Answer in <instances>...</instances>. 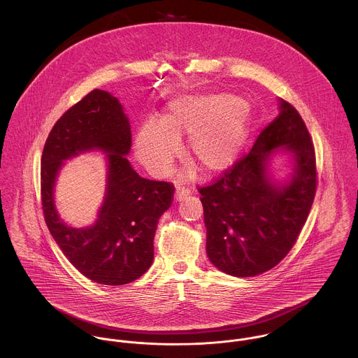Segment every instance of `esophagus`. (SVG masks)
<instances>
[{
	"label": "esophagus",
	"instance_id": "34e87169",
	"mask_svg": "<svg viewBox=\"0 0 358 358\" xmlns=\"http://www.w3.org/2000/svg\"><path fill=\"white\" fill-rule=\"evenodd\" d=\"M189 194H190V190H189V189L178 187L176 192H175V200H176V201H182V200H185Z\"/></svg>",
	"mask_w": 358,
	"mask_h": 358
}]
</instances>
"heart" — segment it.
Wrapping results in <instances>:
<instances>
[{
  "label": "heart",
  "mask_w": 358,
  "mask_h": 358,
  "mask_svg": "<svg viewBox=\"0 0 358 358\" xmlns=\"http://www.w3.org/2000/svg\"><path fill=\"white\" fill-rule=\"evenodd\" d=\"M250 134L247 104L227 94L183 95L172 99L157 122L136 134L138 159L154 176L169 172L176 143L186 136L185 154L204 173L227 169L241 153Z\"/></svg>",
  "instance_id": "b5f03b06"
}]
</instances>
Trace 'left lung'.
<instances>
[{"label":"left lung","instance_id":"left-lung-1","mask_svg":"<svg viewBox=\"0 0 358 358\" xmlns=\"http://www.w3.org/2000/svg\"><path fill=\"white\" fill-rule=\"evenodd\" d=\"M280 114L260 132L248 155L213 185L201 187L206 255L220 271L254 277L291 251L314 200L315 154L306 125L294 106L278 99ZM278 153L292 172L280 181L271 172Z\"/></svg>","mask_w":358,"mask_h":358}]
</instances>
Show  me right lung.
<instances>
[{"mask_svg":"<svg viewBox=\"0 0 358 358\" xmlns=\"http://www.w3.org/2000/svg\"><path fill=\"white\" fill-rule=\"evenodd\" d=\"M129 150L122 104L94 90L56 121L41 158L43 209L52 237L81 274L103 285H124L149 270L158 219L172 204L173 185L138 175L125 157ZM92 151L106 155L103 203L95 224L73 228L55 209V179L66 159Z\"/></svg>","mask_w":358,"mask_h":358,"instance_id":"right-lung-1","label":"right lung"}]
</instances>
